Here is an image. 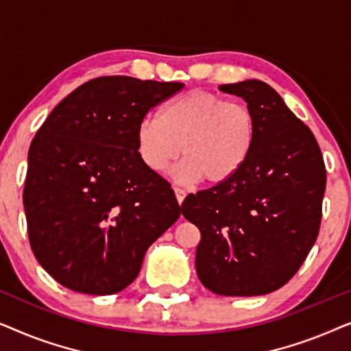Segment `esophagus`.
Listing matches in <instances>:
<instances>
[{"mask_svg": "<svg viewBox=\"0 0 351 351\" xmlns=\"http://www.w3.org/2000/svg\"><path fill=\"white\" fill-rule=\"evenodd\" d=\"M174 191H176V198H177V203H179V204H182V203H184V199H185V191L184 190H182V189H177V186H176V189H174Z\"/></svg>", "mask_w": 351, "mask_h": 351, "instance_id": "esophagus-1", "label": "esophagus"}]
</instances>
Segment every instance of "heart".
<instances>
[{"instance_id": "obj_1", "label": "heart", "mask_w": 351, "mask_h": 351, "mask_svg": "<svg viewBox=\"0 0 351 351\" xmlns=\"http://www.w3.org/2000/svg\"><path fill=\"white\" fill-rule=\"evenodd\" d=\"M256 114L246 104L217 94L191 90L172 99L160 117L148 114L136 128V148L148 169L161 172L185 158L172 177L180 184L203 180L227 184L243 169L256 143Z\"/></svg>"}]
</instances>
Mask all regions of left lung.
Returning <instances> with one entry per match:
<instances>
[{"mask_svg":"<svg viewBox=\"0 0 351 351\" xmlns=\"http://www.w3.org/2000/svg\"><path fill=\"white\" fill-rule=\"evenodd\" d=\"M219 89L244 99L257 134L232 180L182 203V215L201 232L196 273L214 294H270L295 275L318 238L323 155L313 132L271 86L246 80Z\"/></svg>","mask_w":351,"mask_h":351,"instance_id":"obj_1","label":"left lung"}]
</instances>
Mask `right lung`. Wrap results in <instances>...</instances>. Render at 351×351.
<instances>
[{"label":"right lung","mask_w":351,"mask_h":351,"mask_svg":"<svg viewBox=\"0 0 351 351\" xmlns=\"http://www.w3.org/2000/svg\"><path fill=\"white\" fill-rule=\"evenodd\" d=\"M184 86L100 76L66 95L38 129L23 189L28 239L62 286L93 295L123 291L180 217L169 182L137 155L136 128Z\"/></svg>","instance_id":"add662e5"}]
</instances>
